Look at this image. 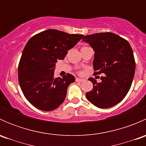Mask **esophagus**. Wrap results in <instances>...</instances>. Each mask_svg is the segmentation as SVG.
Masks as SVG:
<instances>
[{"label": "esophagus", "mask_w": 146, "mask_h": 146, "mask_svg": "<svg viewBox=\"0 0 146 146\" xmlns=\"http://www.w3.org/2000/svg\"><path fill=\"white\" fill-rule=\"evenodd\" d=\"M76 82H82V81H84V80H83V79H81V78H76Z\"/></svg>", "instance_id": "1"}]
</instances>
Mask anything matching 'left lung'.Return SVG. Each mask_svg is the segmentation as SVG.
<instances>
[{"instance_id": "obj_1", "label": "left lung", "mask_w": 146, "mask_h": 146, "mask_svg": "<svg viewBox=\"0 0 146 146\" xmlns=\"http://www.w3.org/2000/svg\"><path fill=\"white\" fill-rule=\"evenodd\" d=\"M82 42L95 51V74L105 75L100 82L88 79L93 89L86 93L87 99L99 108L113 107L126 97L131 86L136 69L133 50L126 39L111 32L87 35Z\"/></svg>"}]
</instances>
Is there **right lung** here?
Instances as JSON below:
<instances>
[{
  "label": "right lung",
  "instance_id": "obj_1",
  "mask_svg": "<svg viewBox=\"0 0 146 146\" xmlns=\"http://www.w3.org/2000/svg\"><path fill=\"white\" fill-rule=\"evenodd\" d=\"M83 36L51 29L27 42L19 63L18 80L26 99L36 108L52 111L64 102L68 87L76 79L68 73L55 78L56 64Z\"/></svg>",
  "mask_w": 146,
  "mask_h": 146
}]
</instances>
